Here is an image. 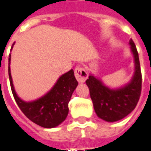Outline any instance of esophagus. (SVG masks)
<instances>
[{"instance_id": "esophagus-1", "label": "esophagus", "mask_w": 151, "mask_h": 151, "mask_svg": "<svg viewBox=\"0 0 151 151\" xmlns=\"http://www.w3.org/2000/svg\"><path fill=\"white\" fill-rule=\"evenodd\" d=\"M74 73H75L76 79L78 80L79 83L85 82L87 77H88V73H86V71L80 66H78L76 68L75 70H74Z\"/></svg>"}]
</instances>
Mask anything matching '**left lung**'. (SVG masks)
I'll list each match as a JSON object with an SVG mask.
<instances>
[{"label": "left lung", "mask_w": 151, "mask_h": 151, "mask_svg": "<svg viewBox=\"0 0 151 151\" xmlns=\"http://www.w3.org/2000/svg\"><path fill=\"white\" fill-rule=\"evenodd\" d=\"M129 44L134 62V72L129 82L119 87L111 88L92 73L86 81L95 113L107 122H115L124 118L133 111L139 100L142 89L139 57L133 40H130Z\"/></svg>", "instance_id": "obj_1"}]
</instances>
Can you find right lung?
Instances as JSON below:
<instances>
[{
  "label": "right lung",
  "instance_id": "add662e5",
  "mask_svg": "<svg viewBox=\"0 0 151 151\" xmlns=\"http://www.w3.org/2000/svg\"><path fill=\"white\" fill-rule=\"evenodd\" d=\"M10 60L11 54L9 56V77L12 93L21 111L29 120L43 128L52 129L60 125L68 116L69 102L78 85L73 70L70 69L60 76L45 95L27 102L22 99L15 91L10 71Z\"/></svg>",
  "mask_w": 151,
  "mask_h": 151
}]
</instances>
